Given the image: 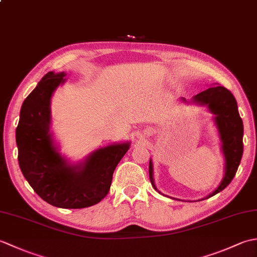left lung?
Instances as JSON below:
<instances>
[{"mask_svg":"<svg viewBox=\"0 0 257 257\" xmlns=\"http://www.w3.org/2000/svg\"><path fill=\"white\" fill-rule=\"evenodd\" d=\"M193 100L201 105H207L210 110L215 114V122L219 128L223 154L225 157V177L222 180L219 188L209 196L204 198L209 199L225 189L231 183L237 171L243 155V121L242 118L239 117L235 98L225 87H210L206 90L193 96ZM152 171L154 170H152V163L150 161L149 178L152 187L157 190Z\"/></svg>","mask_w":257,"mask_h":257,"instance_id":"obj_1","label":"left lung"}]
</instances>
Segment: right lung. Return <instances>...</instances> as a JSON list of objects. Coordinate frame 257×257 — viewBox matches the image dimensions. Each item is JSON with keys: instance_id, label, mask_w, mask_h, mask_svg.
I'll use <instances>...</instances> for the list:
<instances>
[{"instance_id": "add662e5", "label": "right lung", "mask_w": 257, "mask_h": 257, "mask_svg": "<svg viewBox=\"0 0 257 257\" xmlns=\"http://www.w3.org/2000/svg\"><path fill=\"white\" fill-rule=\"evenodd\" d=\"M64 73H47L21 108L16 128L19 165L23 176L41 198L63 209L95 205L108 194L112 174L129 144L98 149L83 166H69L59 155L50 134L53 91L64 83Z\"/></svg>"}]
</instances>
